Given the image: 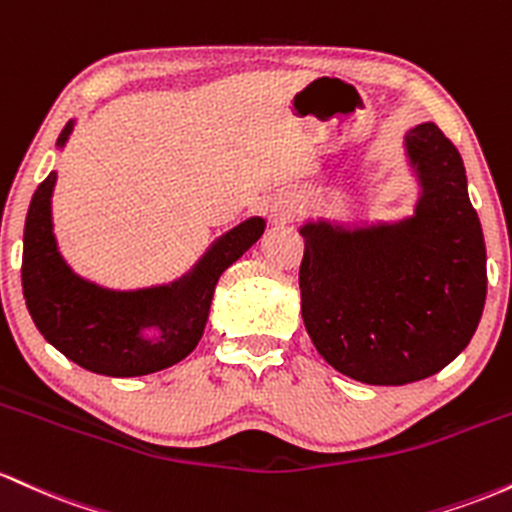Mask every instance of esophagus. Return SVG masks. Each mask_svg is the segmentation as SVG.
<instances>
[{"instance_id":"obj_1","label":"esophagus","mask_w":512,"mask_h":512,"mask_svg":"<svg viewBox=\"0 0 512 512\" xmlns=\"http://www.w3.org/2000/svg\"><path fill=\"white\" fill-rule=\"evenodd\" d=\"M271 215H273L275 222H285L287 217H290V208H287V205H273Z\"/></svg>"}]
</instances>
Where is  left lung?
Here are the masks:
<instances>
[{
    "label": "left lung",
    "instance_id": "8db88e82",
    "mask_svg": "<svg viewBox=\"0 0 512 512\" xmlns=\"http://www.w3.org/2000/svg\"><path fill=\"white\" fill-rule=\"evenodd\" d=\"M418 183L392 222L300 225L302 319L341 375L396 387L440 372L472 341L486 302V244L457 147L435 123L404 135Z\"/></svg>",
    "mask_w": 512,
    "mask_h": 512
}]
</instances>
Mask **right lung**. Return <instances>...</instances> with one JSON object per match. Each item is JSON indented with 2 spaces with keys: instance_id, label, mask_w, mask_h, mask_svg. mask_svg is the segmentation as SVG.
I'll return each mask as SVG.
<instances>
[{
  "instance_id": "obj_1",
  "label": "right lung",
  "mask_w": 512,
  "mask_h": 512,
  "mask_svg": "<svg viewBox=\"0 0 512 512\" xmlns=\"http://www.w3.org/2000/svg\"><path fill=\"white\" fill-rule=\"evenodd\" d=\"M70 120L55 147L65 149ZM57 171L33 193L24 227L26 307L50 346L84 370L106 377H140L181 363L203 338L220 275L266 232L263 217L227 229L171 283L113 290L79 275L55 237L53 191Z\"/></svg>"
}]
</instances>
